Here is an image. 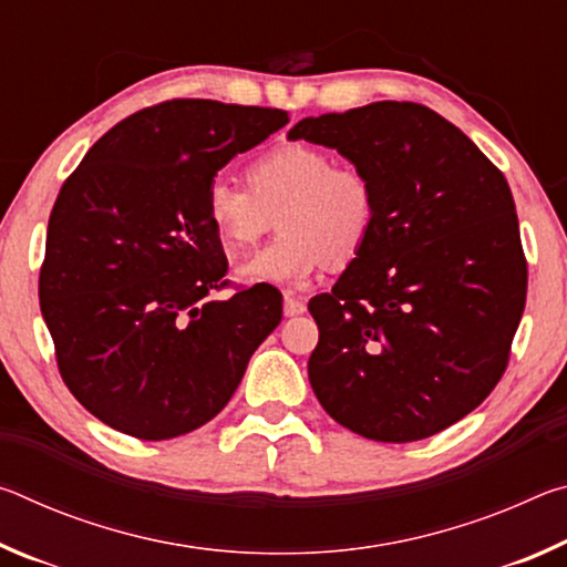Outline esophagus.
<instances>
[{
    "mask_svg": "<svg viewBox=\"0 0 567 567\" xmlns=\"http://www.w3.org/2000/svg\"><path fill=\"white\" fill-rule=\"evenodd\" d=\"M307 310V305L302 297H297L295 292H287L285 295V315L287 318H297V315H302Z\"/></svg>",
    "mask_w": 567,
    "mask_h": 567,
    "instance_id": "esophagus-1",
    "label": "esophagus"
}]
</instances>
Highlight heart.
Instances as JSON below:
<instances>
[{"label": "heart", "mask_w": 567, "mask_h": 567, "mask_svg": "<svg viewBox=\"0 0 567 567\" xmlns=\"http://www.w3.org/2000/svg\"><path fill=\"white\" fill-rule=\"evenodd\" d=\"M245 179L249 189L215 179L205 192L207 223L233 249L260 243L275 215L280 223L282 235L237 267L243 280L305 285L328 260L350 262L370 243L378 189L354 162L292 142L255 157Z\"/></svg>", "instance_id": "b5f03b06"}]
</instances>
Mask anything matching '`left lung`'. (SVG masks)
Instances as JSON below:
<instances>
[{
    "mask_svg": "<svg viewBox=\"0 0 567 567\" xmlns=\"http://www.w3.org/2000/svg\"><path fill=\"white\" fill-rule=\"evenodd\" d=\"M338 150L378 189L370 243L332 292L307 372L352 433L412 443L463 420L501 382L527 295L507 179L425 104L372 102L287 134Z\"/></svg>",
    "mask_w": 567,
    "mask_h": 567,
    "instance_id": "left-lung-1",
    "label": "left lung"
}]
</instances>
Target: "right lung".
<instances>
[{
  "label": "right lung",
  "instance_id": "obj_1",
  "mask_svg": "<svg viewBox=\"0 0 567 567\" xmlns=\"http://www.w3.org/2000/svg\"><path fill=\"white\" fill-rule=\"evenodd\" d=\"M287 112L169 100L102 134L56 195L40 270L42 318L72 395L104 425L169 440L223 410L282 295L225 290L227 257L205 192Z\"/></svg>",
  "mask_w": 567,
  "mask_h": 567
}]
</instances>
